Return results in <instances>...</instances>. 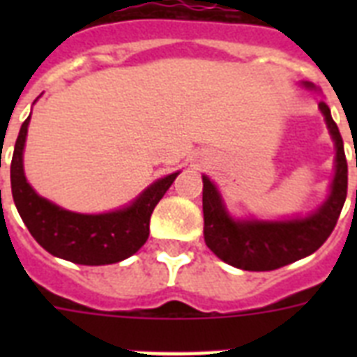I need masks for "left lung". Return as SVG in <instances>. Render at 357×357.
<instances>
[{
    "label": "left lung",
    "mask_w": 357,
    "mask_h": 357,
    "mask_svg": "<svg viewBox=\"0 0 357 357\" xmlns=\"http://www.w3.org/2000/svg\"><path fill=\"white\" fill-rule=\"evenodd\" d=\"M302 86L307 91H317L310 81H302ZM319 109L335 146V174L330 185V195L317 211L305 217L283 220L234 218L224 206L217 185L207 176H202L204 238L209 250L224 263L243 271H276L317 252L333 231L347 200L349 167L343 139L337 123L333 122L330 107L321 102Z\"/></svg>",
    "instance_id": "left-lung-1"
}]
</instances>
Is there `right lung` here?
I'll return each mask as SVG.
<instances>
[{"label": "right lung", "mask_w": 357, "mask_h": 357, "mask_svg": "<svg viewBox=\"0 0 357 357\" xmlns=\"http://www.w3.org/2000/svg\"><path fill=\"white\" fill-rule=\"evenodd\" d=\"M31 114L20 128L10 161V189L20 217L42 248L77 265H111L139 252L150 235V217L179 172L146 187L129 206L100 215L59 207L36 195L24 172V148Z\"/></svg>", "instance_id": "right-lung-1"}]
</instances>
